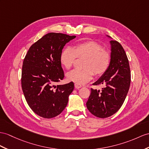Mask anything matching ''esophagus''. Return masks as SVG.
<instances>
[{"label": "esophagus", "mask_w": 149, "mask_h": 149, "mask_svg": "<svg viewBox=\"0 0 149 149\" xmlns=\"http://www.w3.org/2000/svg\"><path fill=\"white\" fill-rule=\"evenodd\" d=\"M74 87H75V88L78 89V88H81V85L80 84H78V83H74Z\"/></svg>", "instance_id": "esophagus-1"}]
</instances>
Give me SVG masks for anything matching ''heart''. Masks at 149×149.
Listing matches in <instances>:
<instances>
[{
  "mask_svg": "<svg viewBox=\"0 0 149 149\" xmlns=\"http://www.w3.org/2000/svg\"><path fill=\"white\" fill-rule=\"evenodd\" d=\"M85 57L82 70H74L66 74L68 81L84 84L93 78L102 76L110 66L111 56L108 50L102 49L95 40H86L71 47H65L61 51L59 60L62 66L69 70L73 65L76 58Z\"/></svg>",
  "mask_w": 149,
  "mask_h": 149,
  "instance_id": "obj_1",
  "label": "heart"
}]
</instances>
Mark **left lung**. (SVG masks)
Instances as JSON below:
<instances>
[{"label": "left lung", "instance_id": "obj_1", "mask_svg": "<svg viewBox=\"0 0 149 149\" xmlns=\"http://www.w3.org/2000/svg\"><path fill=\"white\" fill-rule=\"evenodd\" d=\"M111 59L107 71L93 83L104 86L102 90L91 88L86 107L95 116L106 118L115 114L126 99L131 82L129 61L122 45L111 40Z\"/></svg>", "mask_w": 149, "mask_h": 149}]
</instances>
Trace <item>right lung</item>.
<instances>
[{"instance_id": "obj_1", "label": "right lung", "mask_w": 149, "mask_h": 149, "mask_svg": "<svg viewBox=\"0 0 149 149\" xmlns=\"http://www.w3.org/2000/svg\"><path fill=\"white\" fill-rule=\"evenodd\" d=\"M76 36L49 33L29 49L21 72V86L28 106L44 118L60 114L66 107L74 89L73 82L62 85L55 83L64 79L59 57L66 43Z\"/></svg>"}]
</instances>
